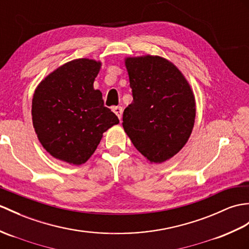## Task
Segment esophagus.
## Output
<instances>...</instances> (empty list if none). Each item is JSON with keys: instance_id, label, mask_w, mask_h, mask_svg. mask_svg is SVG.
I'll list each match as a JSON object with an SVG mask.
<instances>
[{"instance_id": "esophagus-1", "label": "esophagus", "mask_w": 249, "mask_h": 249, "mask_svg": "<svg viewBox=\"0 0 249 249\" xmlns=\"http://www.w3.org/2000/svg\"><path fill=\"white\" fill-rule=\"evenodd\" d=\"M113 112L118 115V118L121 120L122 119V113H123V108L121 106H117V107H113L112 108Z\"/></svg>"}]
</instances>
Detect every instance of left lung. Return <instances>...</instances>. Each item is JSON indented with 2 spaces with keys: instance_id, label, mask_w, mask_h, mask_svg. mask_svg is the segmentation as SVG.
Wrapping results in <instances>:
<instances>
[{
  "instance_id": "8db88e82",
  "label": "left lung",
  "mask_w": 249,
  "mask_h": 249,
  "mask_svg": "<svg viewBox=\"0 0 249 249\" xmlns=\"http://www.w3.org/2000/svg\"><path fill=\"white\" fill-rule=\"evenodd\" d=\"M125 66L134 101L123 112L124 130L149 162H164L192 132L193 91L176 66L162 57H129Z\"/></svg>"
}]
</instances>
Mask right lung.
Segmentation results:
<instances>
[{
  "mask_svg": "<svg viewBox=\"0 0 249 249\" xmlns=\"http://www.w3.org/2000/svg\"><path fill=\"white\" fill-rule=\"evenodd\" d=\"M102 63L80 58L49 74L35 90L32 117L40 143L54 158L85 163L103 134L119 123L104 106L102 92L93 88Z\"/></svg>",
  "mask_w": 249,
  "mask_h": 249,
  "instance_id": "1",
  "label": "right lung"
}]
</instances>
